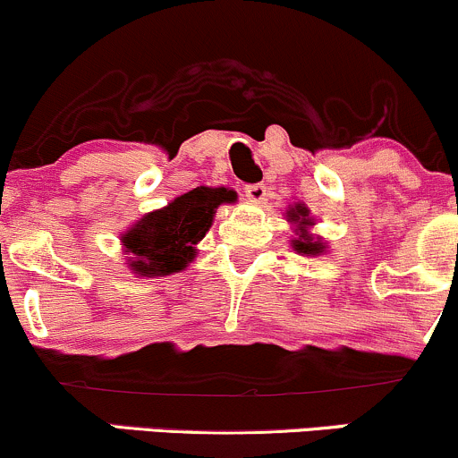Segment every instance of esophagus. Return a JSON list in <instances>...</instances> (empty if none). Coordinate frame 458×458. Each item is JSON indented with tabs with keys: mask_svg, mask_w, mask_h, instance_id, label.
<instances>
[{
	"mask_svg": "<svg viewBox=\"0 0 458 458\" xmlns=\"http://www.w3.org/2000/svg\"><path fill=\"white\" fill-rule=\"evenodd\" d=\"M243 192H246L248 199L255 201V203L266 201V195H267V191H266V186H263V183H250V186L243 188Z\"/></svg>",
	"mask_w": 458,
	"mask_h": 458,
	"instance_id": "obj_1",
	"label": "esophagus"
}]
</instances>
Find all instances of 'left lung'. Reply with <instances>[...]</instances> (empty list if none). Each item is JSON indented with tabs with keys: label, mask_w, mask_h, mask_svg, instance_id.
Returning a JSON list of instances; mask_svg holds the SVG:
<instances>
[{
	"label": "left lung",
	"mask_w": 458,
	"mask_h": 458,
	"mask_svg": "<svg viewBox=\"0 0 458 458\" xmlns=\"http://www.w3.org/2000/svg\"><path fill=\"white\" fill-rule=\"evenodd\" d=\"M285 221L293 225L294 237L290 239V246L297 255L303 257H318L327 252V243L323 242V237L312 233V228L317 225V219L312 216L310 208L306 203H294V206H288L285 210Z\"/></svg>",
	"instance_id": "1"
}]
</instances>
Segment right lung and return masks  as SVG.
I'll return each instance as SVG.
<instances>
[{
  "label": "right lung",
  "instance_id": "obj_1",
  "mask_svg": "<svg viewBox=\"0 0 458 458\" xmlns=\"http://www.w3.org/2000/svg\"><path fill=\"white\" fill-rule=\"evenodd\" d=\"M233 188L197 186L159 210L146 212L119 242L128 270L137 276H168L186 270L197 257V243L210 230L221 203H234Z\"/></svg>",
  "mask_w": 458,
  "mask_h": 458
}]
</instances>
